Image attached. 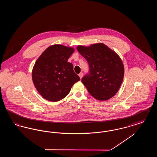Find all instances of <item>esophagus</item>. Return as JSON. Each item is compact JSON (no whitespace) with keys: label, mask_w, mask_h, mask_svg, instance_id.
I'll use <instances>...</instances> for the list:
<instances>
[{"label":"esophagus","mask_w":157,"mask_h":157,"mask_svg":"<svg viewBox=\"0 0 157 157\" xmlns=\"http://www.w3.org/2000/svg\"><path fill=\"white\" fill-rule=\"evenodd\" d=\"M79 76L80 79H82V77H83V74H82V72H81V73L79 74Z\"/></svg>","instance_id":"obj_1"}]
</instances>
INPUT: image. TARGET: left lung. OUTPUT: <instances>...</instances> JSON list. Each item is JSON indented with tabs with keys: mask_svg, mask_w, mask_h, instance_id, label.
I'll return each mask as SVG.
<instances>
[{
	"mask_svg": "<svg viewBox=\"0 0 157 157\" xmlns=\"http://www.w3.org/2000/svg\"><path fill=\"white\" fill-rule=\"evenodd\" d=\"M77 51L87 60L90 71L82 79L90 94L99 101L113 97L120 89L124 67L120 56L103 44L78 46Z\"/></svg>",
	"mask_w": 157,
	"mask_h": 157,
	"instance_id": "left-lung-1",
	"label": "left lung"
}]
</instances>
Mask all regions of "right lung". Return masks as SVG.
<instances>
[{"label": "right lung", "instance_id": "right-lung-1", "mask_svg": "<svg viewBox=\"0 0 157 157\" xmlns=\"http://www.w3.org/2000/svg\"><path fill=\"white\" fill-rule=\"evenodd\" d=\"M74 49L61 45L48 47L39 56L32 70V80L38 92L46 100L57 102L65 97L80 80L67 62Z\"/></svg>", "mask_w": 157, "mask_h": 157}]
</instances>
